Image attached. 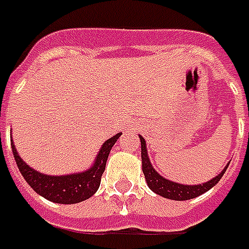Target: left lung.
Segmentation results:
<instances>
[{
  "label": "left lung",
  "mask_w": 249,
  "mask_h": 249,
  "mask_svg": "<svg viewBox=\"0 0 249 249\" xmlns=\"http://www.w3.org/2000/svg\"><path fill=\"white\" fill-rule=\"evenodd\" d=\"M141 139V156H142V172L144 174V179L146 184L150 189L153 190L156 195L162 196L165 198L176 201H185L196 198L198 196L204 195L205 192L209 189H212L214 185L217 184L218 181L221 179L224 176L225 170L228 169V165L224 167L220 174H217L216 177H213L212 179L202 182L198 185H185L174 182L172 179L162 177L160 173L157 172L156 169L153 167L151 162H150L149 154H147V147H146V141L142 135H139Z\"/></svg>",
  "instance_id": "1"
}]
</instances>
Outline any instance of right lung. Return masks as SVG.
<instances>
[{
  "instance_id": "obj_1",
  "label": "right lung",
  "mask_w": 249,
  "mask_h": 249,
  "mask_svg": "<svg viewBox=\"0 0 249 249\" xmlns=\"http://www.w3.org/2000/svg\"><path fill=\"white\" fill-rule=\"evenodd\" d=\"M121 135L122 133L115 134L102 144L98 156L95 157V161L87 170L61 176H51L35 170L33 167L25 163V161L17 153L13 139H10V142L18 170L37 195L43 196L44 198L56 204H77L92 197L98 192L108 154Z\"/></svg>"
}]
</instances>
